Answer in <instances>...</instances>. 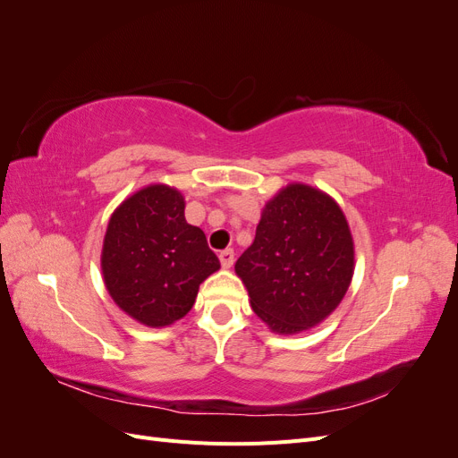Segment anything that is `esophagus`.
<instances>
[{
	"label": "esophagus",
	"mask_w": 458,
	"mask_h": 458,
	"mask_svg": "<svg viewBox=\"0 0 458 458\" xmlns=\"http://www.w3.org/2000/svg\"><path fill=\"white\" fill-rule=\"evenodd\" d=\"M219 261H221V266H224L225 269H229V267L233 266L234 252L231 250V248H227V250H221V252H219Z\"/></svg>",
	"instance_id": "1"
}]
</instances>
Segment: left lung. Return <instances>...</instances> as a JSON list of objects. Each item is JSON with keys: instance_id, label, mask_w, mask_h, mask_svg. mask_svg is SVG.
<instances>
[{"instance_id": "8db88e82", "label": "left lung", "mask_w": 458, "mask_h": 458, "mask_svg": "<svg viewBox=\"0 0 458 458\" xmlns=\"http://www.w3.org/2000/svg\"><path fill=\"white\" fill-rule=\"evenodd\" d=\"M353 239L327 192L290 183L266 204L234 263L254 313L276 335L308 330L338 308L353 276Z\"/></svg>"}]
</instances>
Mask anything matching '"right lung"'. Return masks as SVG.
Returning a JSON list of instances; mask_svg holds the SVG:
<instances>
[{"mask_svg": "<svg viewBox=\"0 0 458 458\" xmlns=\"http://www.w3.org/2000/svg\"><path fill=\"white\" fill-rule=\"evenodd\" d=\"M101 269L116 306L147 327L185 317L199 286L219 269L202 229L187 224L185 199L168 185H148L110 217Z\"/></svg>", "mask_w": 458, "mask_h": 458, "instance_id": "obj_1", "label": "right lung"}]
</instances>
